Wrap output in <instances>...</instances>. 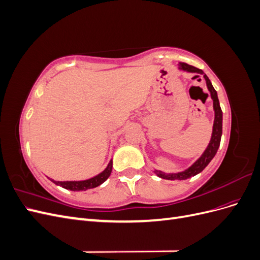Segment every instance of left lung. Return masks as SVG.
I'll use <instances>...</instances> for the list:
<instances>
[{
	"mask_svg": "<svg viewBox=\"0 0 260 260\" xmlns=\"http://www.w3.org/2000/svg\"><path fill=\"white\" fill-rule=\"evenodd\" d=\"M179 69L186 73L199 74L204 77V79L206 81L207 89L210 93V98L212 100V107H214V112H215V119H214V124H212V133H211L209 143L205 151H204V153L201 155L200 158L193 165H191L187 169L180 172H176V174H166V172H162L160 170H156V169L154 170L155 174L159 178L167 179V180H184V179L199 175L200 172H202L204 169H205V167L210 162V160L215 157L220 145V141H221V136H222V111L219 104L217 92L214 89V86H212L209 78L204 74L202 69H199L191 65H187L185 62H179Z\"/></svg>",
	"mask_w": 260,
	"mask_h": 260,
	"instance_id": "1",
	"label": "left lung"
}]
</instances>
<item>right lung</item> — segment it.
Segmentation results:
<instances>
[{"label": "right lung", "mask_w": 260, "mask_h": 260, "mask_svg": "<svg viewBox=\"0 0 260 260\" xmlns=\"http://www.w3.org/2000/svg\"><path fill=\"white\" fill-rule=\"evenodd\" d=\"M113 169V159L109 160L107 167L101 172V174L94 176L93 178L81 180V181H55L53 179H50L52 182H54L56 185H59L61 187L66 188V190L70 191H86L89 188L96 187L104 183L105 181L109 178L112 174Z\"/></svg>", "instance_id": "1"}]
</instances>
